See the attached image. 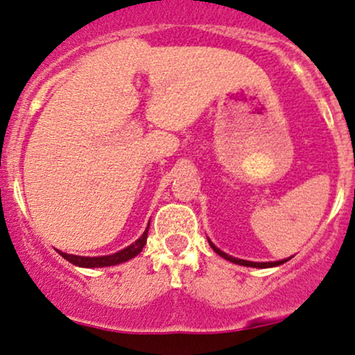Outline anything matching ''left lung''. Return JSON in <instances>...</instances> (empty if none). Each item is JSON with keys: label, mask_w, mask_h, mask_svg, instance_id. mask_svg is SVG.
I'll use <instances>...</instances> for the list:
<instances>
[{"label": "left lung", "mask_w": 355, "mask_h": 355, "mask_svg": "<svg viewBox=\"0 0 355 355\" xmlns=\"http://www.w3.org/2000/svg\"><path fill=\"white\" fill-rule=\"evenodd\" d=\"M208 243H210V246L213 248V251H215L216 254H220L221 258L228 259L230 263H234V264H240V266H248V268H259V270H264V268H275V266H279V264H283L288 261L289 258L286 259H279V261H266V263H258V261H246V259H240V258H234V256H230L226 254L225 251H221L220 248H216L215 245H213L210 238H208Z\"/></svg>", "instance_id": "obj_1"}]
</instances>
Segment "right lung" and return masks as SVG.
<instances>
[{
  "label": "right lung",
  "instance_id": "right-lung-1",
  "mask_svg": "<svg viewBox=\"0 0 355 355\" xmlns=\"http://www.w3.org/2000/svg\"><path fill=\"white\" fill-rule=\"evenodd\" d=\"M148 226H150V223L147 225V228H145V232L142 233V236H140L139 240H135L130 246L123 248V250L117 251V253H114V254H105V256H78V254L62 253V251H59V250H58V253L61 254L64 259H67V261L74 264V266H79V268L115 266V264L125 263V261H129V259L135 258V256L139 254L140 251H142V248L145 246V243H147Z\"/></svg>",
  "mask_w": 355,
  "mask_h": 355
}]
</instances>
